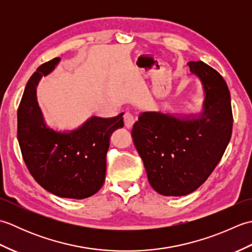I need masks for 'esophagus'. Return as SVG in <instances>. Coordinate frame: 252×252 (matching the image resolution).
<instances>
[{
	"label": "esophagus",
	"mask_w": 252,
	"mask_h": 252,
	"mask_svg": "<svg viewBox=\"0 0 252 252\" xmlns=\"http://www.w3.org/2000/svg\"><path fill=\"white\" fill-rule=\"evenodd\" d=\"M135 117L130 111H126L125 115H123V123H125V126L127 129H131L135 122Z\"/></svg>",
	"instance_id": "1"
}]
</instances>
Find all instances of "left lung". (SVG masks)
Returning a JSON list of instances; mask_svg holds the SVG:
<instances>
[{
  "mask_svg": "<svg viewBox=\"0 0 252 252\" xmlns=\"http://www.w3.org/2000/svg\"><path fill=\"white\" fill-rule=\"evenodd\" d=\"M189 66L205 90L200 118L143 112L131 133L149 184L163 196H184L205 183L232 136L231 94L225 80L200 61Z\"/></svg>",
  "mask_w": 252,
  "mask_h": 252,
  "instance_id": "obj_1",
  "label": "left lung"
}]
</instances>
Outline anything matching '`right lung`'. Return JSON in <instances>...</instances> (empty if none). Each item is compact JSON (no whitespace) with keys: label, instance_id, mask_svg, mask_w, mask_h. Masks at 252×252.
<instances>
[{"label":"right lung","instance_id":"add662e5","mask_svg":"<svg viewBox=\"0 0 252 252\" xmlns=\"http://www.w3.org/2000/svg\"><path fill=\"white\" fill-rule=\"evenodd\" d=\"M60 60L56 57L41 65L27 83L17 111V138L27 168L44 189L58 197L83 199L93 196L104 184L110 135L123 126V114L92 117L70 133L47 127L35 88Z\"/></svg>","mask_w":252,"mask_h":252}]
</instances>
